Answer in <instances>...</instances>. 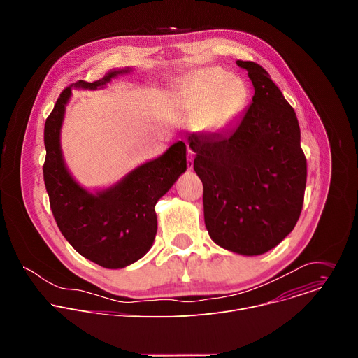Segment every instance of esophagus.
<instances>
[{"label":"esophagus","instance_id":"esophagus-1","mask_svg":"<svg viewBox=\"0 0 358 358\" xmlns=\"http://www.w3.org/2000/svg\"><path fill=\"white\" fill-rule=\"evenodd\" d=\"M187 166H188V170H192L194 169V152L189 150L188 151V159H187Z\"/></svg>","mask_w":358,"mask_h":358}]
</instances>
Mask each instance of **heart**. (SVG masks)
I'll use <instances>...</instances> for the list:
<instances>
[{
    "label": "heart",
    "mask_w": 358,
    "mask_h": 358,
    "mask_svg": "<svg viewBox=\"0 0 358 358\" xmlns=\"http://www.w3.org/2000/svg\"><path fill=\"white\" fill-rule=\"evenodd\" d=\"M246 97L245 83L217 66L185 76L171 93L173 106L208 133L228 129L242 113Z\"/></svg>",
    "instance_id": "heart-1"
}]
</instances>
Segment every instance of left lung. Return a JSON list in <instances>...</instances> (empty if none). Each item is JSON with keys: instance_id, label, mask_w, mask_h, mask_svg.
<instances>
[{"instance_id": "obj_1", "label": "left lung", "mask_w": 358, "mask_h": 358, "mask_svg": "<svg viewBox=\"0 0 358 358\" xmlns=\"http://www.w3.org/2000/svg\"><path fill=\"white\" fill-rule=\"evenodd\" d=\"M248 71L255 94L229 130L192 134L194 170L203 185V220L224 249L255 257L279 245L294 228L306 189V157L293 108L258 64Z\"/></svg>"}]
</instances>
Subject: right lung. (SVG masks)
Segmentation results:
<instances>
[{"label": "right lung", "instance_id": "obj_1", "mask_svg": "<svg viewBox=\"0 0 358 358\" xmlns=\"http://www.w3.org/2000/svg\"><path fill=\"white\" fill-rule=\"evenodd\" d=\"M131 68L113 69L90 83L78 80L57 100L45 122L43 181L50 210L66 241L83 258L108 269L126 268L150 250L157 234V201L187 170V147L177 141L109 188L90 192L69 173L61 148V129L72 89L103 87Z\"/></svg>", "mask_w": 358, "mask_h": 358}]
</instances>
